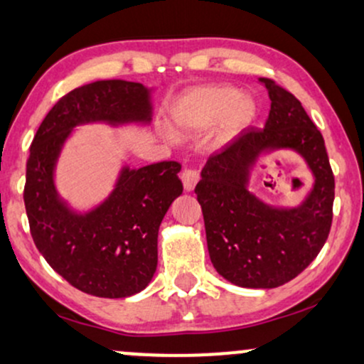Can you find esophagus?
I'll return each mask as SVG.
<instances>
[{
  "instance_id": "34e87169",
  "label": "esophagus",
  "mask_w": 364,
  "mask_h": 364,
  "mask_svg": "<svg viewBox=\"0 0 364 364\" xmlns=\"http://www.w3.org/2000/svg\"><path fill=\"white\" fill-rule=\"evenodd\" d=\"M183 185H185V190L190 193L195 190L196 183L200 181V171H196V169H186L185 173H183Z\"/></svg>"
}]
</instances>
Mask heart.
I'll list each match as a JSON object with an SVG mask.
<instances>
[{"label": "heart", "instance_id": "b5f03b06", "mask_svg": "<svg viewBox=\"0 0 364 364\" xmlns=\"http://www.w3.org/2000/svg\"><path fill=\"white\" fill-rule=\"evenodd\" d=\"M255 119V100L227 85H205L186 90L174 100L169 110V124L178 136L200 134L218 124V144L235 139Z\"/></svg>", "mask_w": 364, "mask_h": 364}]
</instances>
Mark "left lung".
<instances>
[{
    "mask_svg": "<svg viewBox=\"0 0 364 364\" xmlns=\"http://www.w3.org/2000/svg\"><path fill=\"white\" fill-rule=\"evenodd\" d=\"M265 127L248 129L223 153L211 156L195 188L206 243L216 272L238 287L274 289L297 277L328 240L334 176L323 134L302 104L274 80ZM292 150L305 159L315 183L297 207H277L250 190L267 154Z\"/></svg>",
    "mask_w": 364,
    "mask_h": 364,
    "instance_id": "8db88e82",
    "label": "left lung"
}]
</instances>
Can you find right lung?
<instances>
[{
  "label": "right lung",
  "mask_w": 364,
  "mask_h": 364,
  "mask_svg": "<svg viewBox=\"0 0 364 364\" xmlns=\"http://www.w3.org/2000/svg\"><path fill=\"white\" fill-rule=\"evenodd\" d=\"M153 94L137 82H90L53 105L31 142L23 193L31 237L55 272L90 296L131 297L153 280L159 225L183 193L181 164L132 168L121 161L107 196L77 210L57 190L58 159L80 126L148 127Z\"/></svg>",
  "instance_id": "obj_1"
}]
</instances>
